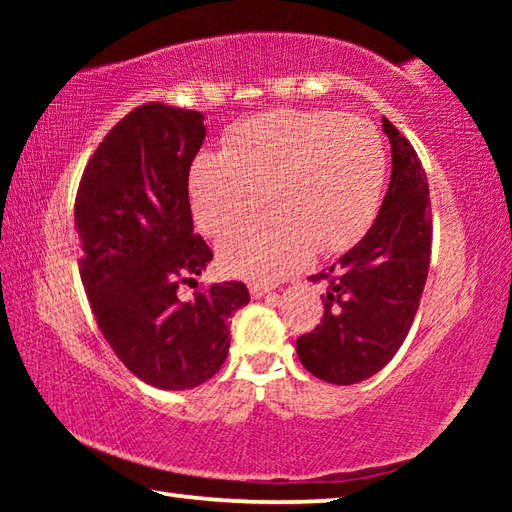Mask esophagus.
I'll use <instances>...</instances> for the list:
<instances>
[{
    "mask_svg": "<svg viewBox=\"0 0 512 512\" xmlns=\"http://www.w3.org/2000/svg\"><path fill=\"white\" fill-rule=\"evenodd\" d=\"M268 293V287H262V284H250V296L253 298H262Z\"/></svg>",
    "mask_w": 512,
    "mask_h": 512,
    "instance_id": "34e87169",
    "label": "esophagus"
}]
</instances>
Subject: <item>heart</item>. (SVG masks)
I'll list each match as a JSON object with an SVG mask.
<instances>
[{
	"label": "heart",
	"mask_w": 512,
	"mask_h": 512,
	"mask_svg": "<svg viewBox=\"0 0 512 512\" xmlns=\"http://www.w3.org/2000/svg\"><path fill=\"white\" fill-rule=\"evenodd\" d=\"M384 183L386 149L368 121L280 110L239 121L223 153L198 155L189 192L196 223L212 237L268 198L273 212L230 230L216 253L225 273L273 282L311 253L357 244L375 219Z\"/></svg>",
	"instance_id": "heart-1"
}]
</instances>
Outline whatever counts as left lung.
Segmentation results:
<instances>
[{"instance_id": "8db88e82", "label": "left lung", "mask_w": 512, "mask_h": 512, "mask_svg": "<svg viewBox=\"0 0 512 512\" xmlns=\"http://www.w3.org/2000/svg\"><path fill=\"white\" fill-rule=\"evenodd\" d=\"M391 185L375 223L339 262L311 275L323 282L325 314L296 350L311 375L350 386L386 366L409 334L431 257L427 173L411 142L388 119Z\"/></svg>"}]
</instances>
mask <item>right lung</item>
Segmentation results:
<instances>
[{
  "mask_svg": "<svg viewBox=\"0 0 512 512\" xmlns=\"http://www.w3.org/2000/svg\"><path fill=\"white\" fill-rule=\"evenodd\" d=\"M196 110L146 103L103 137L74 203L81 280L103 339L144 384L187 391L230 350V316L246 284L221 282L180 300L212 250L194 235L189 167L205 140Z\"/></svg>",
  "mask_w": 512,
  "mask_h": 512,
  "instance_id": "add662e5",
  "label": "right lung"
}]
</instances>
